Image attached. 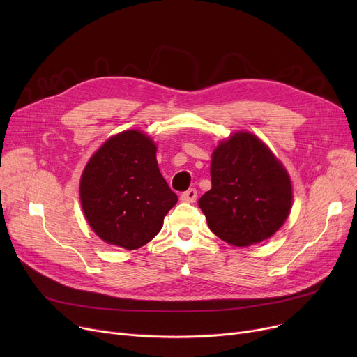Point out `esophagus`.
I'll return each mask as SVG.
<instances>
[{
    "label": "esophagus",
    "mask_w": 357,
    "mask_h": 357,
    "mask_svg": "<svg viewBox=\"0 0 357 357\" xmlns=\"http://www.w3.org/2000/svg\"><path fill=\"white\" fill-rule=\"evenodd\" d=\"M197 195H198L197 190H195V188H191V190H188V191L182 192V195H181V199H182V201H185V202H195V199H197Z\"/></svg>",
    "instance_id": "1"
}]
</instances>
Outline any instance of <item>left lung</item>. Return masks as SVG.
Wrapping results in <instances>:
<instances>
[{
    "label": "left lung",
    "instance_id": "1",
    "mask_svg": "<svg viewBox=\"0 0 357 357\" xmlns=\"http://www.w3.org/2000/svg\"><path fill=\"white\" fill-rule=\"evenodd\" d=\"M210 174L211 190L198 205L221 240L250 246L282 227L292 205L291 179L264 142L234 133L215 147Z\"/></svg>",
    "mask_w": 357,
    "mask_h": 357
}]
</instances>
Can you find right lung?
<instances>
[{"mask_svg":"<svg viewBox=\"0 0 357 357\" xmlns=\"http://www.w3.org/2000/svg\"><path fill=\"white\" fill-rule=\"evenodd\" d=\"M85 218L108 245L144 246L178 201L163 179L156 144L139 130L108 139L86 163L79 183Z\"/></svg>","mask_w":357,"mask_h":357,"instance_id":"add662e5","label":"right lung"}]
</instances>
